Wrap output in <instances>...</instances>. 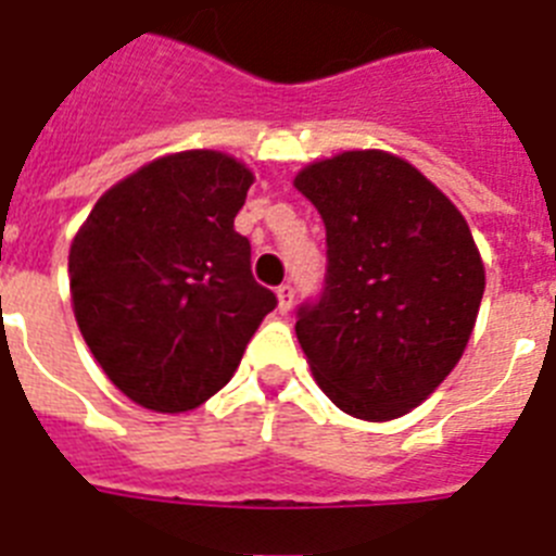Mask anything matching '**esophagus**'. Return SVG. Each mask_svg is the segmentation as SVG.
<instances>
[{
  "mask_svg": "<svg viewBox=\"0 0 556 556\" xmlns=\"http://www.w3.org/2000/svg\"><path fill=\"white\" fill-rule=\"evenodd\" d=\"M275 294H278V312L287 314L289 308H292V301H294L292 283H281V287L275 289Z\"/></svg>",
  "mask_w": 556,
  "mask_h": 556,
  "instance_id": "1",
  "label": "esophagus"
}]
</instances>
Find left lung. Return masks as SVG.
<instances>
[{"label": "left lung", "mask_w": 556, "mask_h": 556, "mask_svg": "<svg viewBox=\"0 0 556 556\" xmlns=\"http://www.w3.org/2000/svg\"><path fill=\"white\" fill-rule=\"evenodd\" d=\"M326 223L323 298L298 312L314 381L345 415L395 420L462 358L484 264L454 203L409 161L348 150L294 175Z\"/></svg>", "instance_id": "obj_1"}]
</instances>
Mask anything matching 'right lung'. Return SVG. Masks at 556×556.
Returning a JSON list of instances; mask_svg holds the SVG:
<instances>
[{"mask_svg":"<svg viewBox=\"0 0 556 556\" xmlns=\"http://www.w3.org/2000/svg\"><path fill=\"white\" fill-rule=\"evenodd\" d=\"M253 180L228 152L161 155L111 186L72 239L77 328L132 404L198 409L278 303L233 230Z\"/></svg>","mask_w":556,"mask_h":556,"instance_id":"add662e5","label":"right lung"}]
</instances>
